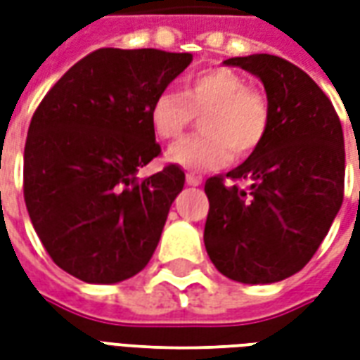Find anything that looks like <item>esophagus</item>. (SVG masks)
<instances>
[{
	"instance_id": "obj_1",
	"label": "esophagus",
	"mask_w": 360,
	"mask_h": 360,
	"mask_svg": "<svg viewBox=\"0 0 360 360\" xmlns=\"http://www.w3.org/2000/svg\"><path fill=\"white\" fill-rule=\"evenodd\" d=\"M185 181H187L188 187H198L202 181L198 179V177H195V175H191V173H187V177H185Z\"/></svg>"
}]
</instances>
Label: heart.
I'll list each match as a JSON object with an SVG mask.
<instances>
[{"instance_id": "1", "label": "heart", "mask_w": 360, "mask_h": 360, "mask_svg": "<svg viewBox=\"0 0 360 360\" xmlns=\"http://www.w3.org/2000/svg\"><path fill=\"white\" fill-rule=\"evenodd\" d=\"M200 115L202 134L187 136L167 150V162L191 172L216 169L231 156L247 158L262 144L270 125V105L258 89L229 67H208L188 75L181 92L162 90L150 105V125L158 139L173 141Z\"/></svg>"}]
</instances>
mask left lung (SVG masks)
Listing matches in <instances>:
<instances>
[{"mask_svg":"<svg viewBox=\"0 0 360 360\" xmlns=\"http://www.w3.org/2000/svg\"><path fill=\"white\" fill-rule=\"evenodd\" d=\"M264 84L270 125L241 165L210 177L204 245L214 266L239 283H274L304 268L343 202L345 148L328 96L278 56L231 58Z\"/></svg>","mask_w":360,"mask_h":360,"instance_id":"left-lung-1","label":"left lung"}]
</instances>
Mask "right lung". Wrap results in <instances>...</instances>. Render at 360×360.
Masks as SVG:
<instances>
[{"instance_id":"1","label":"right lung","mask_w":360,"mask_h":360,"mask_svg":"<svg viewBox=\"0 0 360 360\" xmlns=\"http://www.w3.org/2000/svg\"><path fill=\"white\" fill-rule=\"evenodd\" d=\"M191 53L102 48L44 96L25 144V202L51 260L86 283H117L148 264L179 165L136 181L160 154L150 105Z\"/></svg>"}]
</instances>
